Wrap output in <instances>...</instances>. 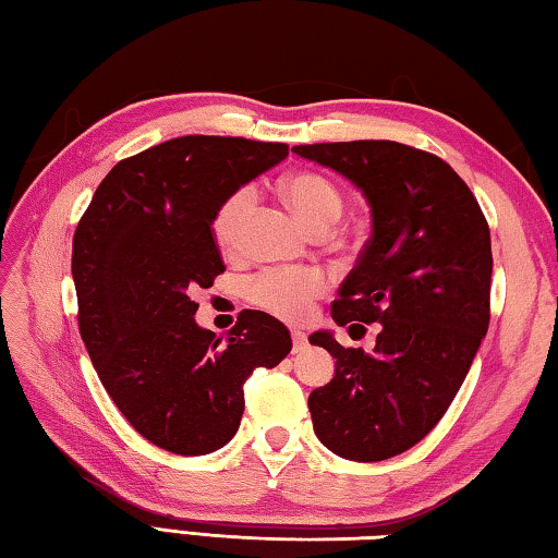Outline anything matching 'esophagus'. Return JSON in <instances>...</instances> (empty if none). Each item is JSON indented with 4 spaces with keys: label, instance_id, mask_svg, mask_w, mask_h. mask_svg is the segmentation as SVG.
Segmentation results:
<instances>
[{
    "label": "esophagus",
    "instance_id": "34e87169",
    "mask_svg": "<svg viewBox=\"0 0 558 558\" xmlns=\"http://www.w3.org/2000/svg\"><path fill=\"white\" fill-rule=\"evenodd\" d=\"M291 340H293V352L306 350L308 338H306V332H303V330H296V328H293V330H291Z\"/></svg>",
    "mask_w": 558,
    "mask_h": 558
}]
</instances>
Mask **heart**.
<instances>
[{
  "label": "heart",
  "instance_id": "obj_1",
  "mask_svg": "<svg viewBox=\"0 0 558 558\" xmlns=\"http://www.w3.org/2000/svg\"><path fill=\"white\" fill-rule=\"evenodd\" d=\"M279 192L303 223L313 230H328L342 214V196L332 182L318 172H291L279 182ZM257 194L252 186H240L223 198L214 216V240L223 255H235L243 247L245 226L255 211ZM325 289L318 269H267L247 281L245 296L262 311L283 320H301L315 296Z\"/></svg>",
  "mask_w": 558,
  "mask_h": 558
}]
</instances>
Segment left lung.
<instances>
[{
  "instance_id": "8db88e82",
  "label": "left lung",
  "mask_w": 558,
  "mask_h": 558,
  "mask_svg": "<svg viewBox=\"0 0 558 558\" xmlns=\"http://www.w3.org/2000/svg\"><path fill=\"white\" fill-rule=\"evenodd\" d=\"M364 194L372 238L332 301L338 325L378 323L372 352L330 330L311 344L335 376L308 396L313 429L335 454L384 461L415 447L464 384L490 320V230L466 182L437 155L396 141L296 145Z\"/></svg>"
}]
</instances>
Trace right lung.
Segmentation results:
<instances>
[{"label":"right lung","mask_w":558,"mask_h":558,"mask_svg":"<svg viewBox=\"0 0 558 558\" xmlns=\"http://www.w3.org/2000/svg\"><path fill=\"white\" fill-rule=\"evenodd\" d=\"M289 145L182 135L125 157L104 177L72 240L80 335L125 420L172 454L228 445L243 384L291 352L287 325L243 311L226 338L194 320L196 289L226 271L214 216Z\"/></svg>","instance_id":"right-lung-1"}]
</instances>
